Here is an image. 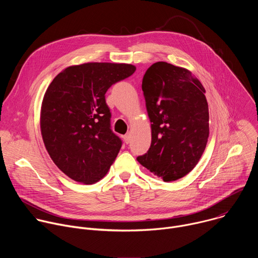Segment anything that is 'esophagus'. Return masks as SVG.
Wrapping results in <instances>:
<instances>
[{
	"label": "esophagus",
	"mask_w": 258,
	"mask_h": 258,
	"mask_svg": "<svg viewBox=\"0 0 258 258\" xmlns=\"http://www.w3.org/2000/svg\"><path fill=\"white\" fill-rule=\"evenodd\" d=\"M131 139H132V135H131V133H127V134H126V135H124V137H123V140H124V142H125L126 144H128V143H130Z\"/></svg>",
	"instance_id": "34e87169"
}]
</instances>
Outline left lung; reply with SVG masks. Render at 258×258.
<instances>
[{
	"mask_svg": "<svg viewBox=\"0 0 258 258\" xmlns=\"http://www.w3.org/2000/svg\"><path fill=\"white\" fill-rule=\"evenodd\" d=\"M152 141L137 160L164 181L188 174L200 160L209 136L205 89L182 67L156 62L142 82Z\"/></svg>",
	"mask_w": 258,
	"mask_h": 258,
	"instance_id": "left-lung-1",
	"label": "left lung"
}]
</instances>
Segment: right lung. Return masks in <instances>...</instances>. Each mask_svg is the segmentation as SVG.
Here are the masks:
<instances>
[{
  "label": "right lung",
  "instance_id": "1",
  "mask_svg": "<svg viewBox=\"0 0 258 258\" xmlns=\"http://www.w3.org/2000/svg\"><path fill=\"white\" fill-rule=\"evenodd\" d=\"M135 71L125 63L73 65L48 87L41 109L43 141L54 163L73 180L97 182L115 160L122 142L110 127L105 94Z\"/></svg>",
  "mask_w": 258,
  "mask_h": 258
}]
</instances>
